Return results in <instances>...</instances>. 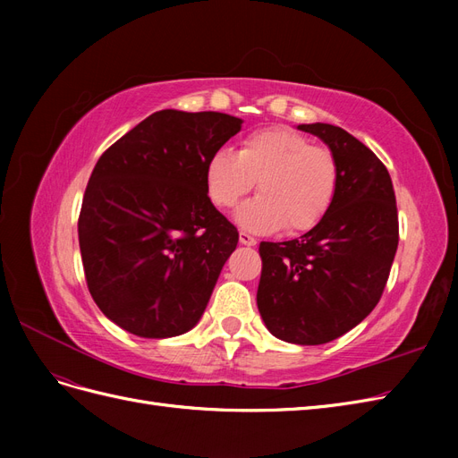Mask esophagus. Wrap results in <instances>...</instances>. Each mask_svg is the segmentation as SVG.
Returning <instances> with one entry per match:
<instances>
[{
    "instance_id": "obj_1",
    "label": "esophagus",
    "mask_w": 458,
    "mask_h": 458,
    "mask_svg": "<svg viewBox=\"0 0 458 458\" xmlns=\"http://www.w3.org/2000/svg\"><path fill=\"white\" fill-rule=\"evenodd\" d=\"M239 241H241V244H244V246H256V242H258V241L252 237V234H248V233H244V231H241Z\"/></svg>"
}]
</instances>
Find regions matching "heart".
I'll list each match as a JSON object with an SVG mask.
<instances>
[{
  "label": "heart",
  "mask_w": 458,
  "mask_h": 458,
  "mask_svg": "<svg viewBox=\"0 0 458 458\" xmlns=\"http://www.w3.org/2000/svg\"><path fill=\"white\" fill-rule=\"evenodd\" d=\"M206 192L221 210L234 208L258 183L259 197L237 212L239 225L254 233H306L335 204L340 165L335 152L286 128L242 137L237 155L221 148L208 158Z\"/></svg>",
  "instance_id": "obj_1"
}]
</instances>
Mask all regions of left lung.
<instances>
[{
    "instance_id": "obj_1",
    "label": "left lung",
    "mask_w": 458,
    "mask_h": 458,
    "mask_svg": "<svg viewBox=\"0 0 458 458\" xmlns=\"http://www.w3.org/2000/svg\"><path fill=\"white\" fill-rule=\"evenodd\" d=\"M335 152L340 185L325 219L284 242H261L258 310L273 336L318 345L374 310L399 242L392 177L374 152L332 123H300Z\"/></svg>"
}]
</instances>
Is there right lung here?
<instances>
[{
    "instance_id": "right-lung-1",
    "label": "right lung",
    "mask_w": 458,
    "mask_h": 458,
    "mask_svg": "<svg viewBox=\"0 0 458 458\" xmlns=\"http://www.w3.org/2000/svg\"><path fill=\"white\" fill-rule=\"evenodd\" d=\"M224 113L158 110L97 160L78 217L89 294L110 321L170 338L202 317L239 231L206 192V162L241 131Z\"/></svg>"
}]
</instances>
